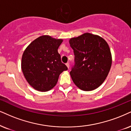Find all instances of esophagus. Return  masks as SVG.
<instances>
[{"label": "esophagus", "instance_id": "34e87169", "mask_svg": "<svg viewBox=\"0 0 131 131\" xmlns=\"http://www.w3.org/2000/svg\"><path fill=\"white\" fill-rule=\"evenodd\" d=\"M66 66H67V68L69 69V67H70V65H69V62L66 63Z\"/></svg>", "mask_w": 131, "mask_h": 131}]
</instances>
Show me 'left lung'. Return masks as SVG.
Returning a JSON list of instances; mask_svg holds the SVG:
<instances>
[{
    "label": "left lung",
    "mask_w": 131,
    "mask_h": 131,
    "mask_svg": "<svg viewBox=\"0 0 131 131\" xmlns=\"http://www.w3.org/2000/svg\"><path fill=\"white\" fill-rule=\"evenodd\" d=\"M75 64L70 72L74 84L84 91L102 84L110 71L112 54L107 42L98 35L85 33L69 39Z\"/></svg>",
    "instance_id": "left-lung-1"
}]
</instances>
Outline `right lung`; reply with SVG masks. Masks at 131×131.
I'll return each instance as SVG.
<instances>
[{"mask_svg":"<svg viewBox=\"0 0 131 131\" xmlns=\"http://www.w3.org/2000/svg\"><path fill=\"white\" fill-rule=\"evenodd\" d=\"M62 39L43 35L32 41L24 50L21 69L32 88L40 92L51 90L57 83L59 75L67 67L61 62L58 49Z\"/></svg>","mask_w":131,"mask_h":131,"instance_id":"1","label":"right lung"}]
</instances>
